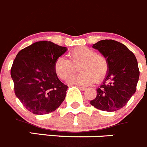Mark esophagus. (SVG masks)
Segmentation results:
<instances>
[{
    "mask_svg": "<svg viewBox=\"0 0 147 147\" xmlns=\"http://www.w3.org/2000/svg\"><path fill=\"white\" fill-rule=\"evenodd\" d=\"M78 88H79V89L81 90V91H86V88H85V87L78 86Z\"/></svg>",
    "mask_w": 147,
    "mask_h": 147,
    "instance_id": "34e87169",
    "label": "esophagus"
}]
</instances>
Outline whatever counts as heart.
Returning <instances> with one entry per match:
<instances>
[{"instance_id":"heart-1","label":"heart","mask_w":147,"mask_h":147,"mask_svg":"<svg viewBox=\"0 0 147 147\" xmlns=\"http://www.w3.org/2000/svg\"><path fill=\"white\" fill-rule=\"evenodd\" d=\"M69 60L59 57L54 62L55 74L61 80H67L76 71L81 72L69 79L68 82L79 86H88L102 81L109 70L107 58L88 47L76 48L68 53Z\"/></svg>"}]
</instances>
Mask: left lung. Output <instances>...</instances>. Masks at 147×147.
<instances>
[{
	"mask_svg": "<svg viewBox=\"0 0 147 147\" xmlns=\"http://www.w3.org/2000/svg\"><path fill=\"white\" fill-rule=\"evenodd\" d=\"M107 58L108 73L96 89L90 104L98 109L115 111L124 107L134 94L139 78L137 60L125 45L114 40H102L92 46Z\"/></svg>",
	"mask_w": 147,
	"mask_h": 147,
	"instance_id": "8db88e82",
	"label": "left lung"
}]
</instances>
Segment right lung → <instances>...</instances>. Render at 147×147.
Wrapping results in <instances>:
<instances>
[{
	"instance_id": "1",
	"label": "right lung",
	"mask_w": 147,
	"mask_h": 147,
	"mask_svg": "<svg viewBox=\"0 0 147 147\" xmlns=\"http://www.w3.org/2000/svg\"><path fill=\"white\" fill-rule=\"evenodd\" d=\"M66 51V47L42 40L17 54L11 69L15 94L33 114L53 112L64 101L68 86L59 79L53 64Z\"/></svg>"
}]
</instances>
